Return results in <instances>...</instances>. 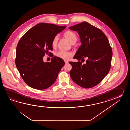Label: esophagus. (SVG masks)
I'll use <instances>...</instances> for the list:
<instances>
[{
  "mask_svg": "<svg viewBox=\"0 0 130 130\" xmlns=\"http://www.w3.org/2000/svg\"><path fill=\"white\" fill-rule=\"evenodd\" d=\"M64 62H65V63H66V64H67V63H68V61H66V60H64Z\"/></svg>",
  "mask_w": 130,
  "mask_h": 130,
  "instance_id": "1",
  "label": "esophagus"
}]
</instances>
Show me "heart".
<instances>
[{"mask_svg":"<svg viewBox=\"0 0 130 130\" xmlns=\"http://www.w3.org/2000/svg\"><path fill=\"white\" fill-rule=\"evenodd\" d=\"M64 37L66 39L71 43H75L77 40V37L75 33H74L72 31L68 30L64 33ZM58 36H56L53 39L52 44L53 47H55L57 46V44L58 42ZM72 54L69 52H66L64 51L59 52L56 54V56L64 60H67L69 59L70 57L72 56Z\"/></svg>","mask_w":130,"mask_h":130,"instance_id":"1","label":"heart"}]
</instances>
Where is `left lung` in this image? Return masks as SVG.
I'll use <instances>...</instances> for the list:
<instances>
[{
    "label": "left lung",
    "instance_id": "1",
    "mask_svg": "<svg viewBox=\"0 0 130 130\" xmlns=\"http://www.w3.org/2000/svg\"><path fill=\"white\" fill-rule=\"evenodd\" d=\"M78 34L82 44L73 58L78 61L87 58L86 64L70 62L72 80L84 88H90L99 84L107 75L111 66V48L102 30L88 22H84L69 27Z\"/></svg>",
    "mask_w": 130,
    "mask_h": 130
}]
</instances>
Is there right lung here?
I'll list each match as a JSON object with an SVG mask.
<instances>
[{"label":"right lung","instance_id":"obj_1","mask_svg":"<svg viewBox=\"0 0 130 130\" xmlns=\"http://www.w3.org/2000/svg\"><path fill=\"white\" fill-rule=\"evenodd\" d=\"M66 26L40 23L25 33L16 48L15 63L23 79L28 86L38 90L48 88L55 82L65 64L62 58L54 57L45 63L43 57L53 50V39Z\"/></svg>","mask_w":130,"mask_h":130}]
</instances>
